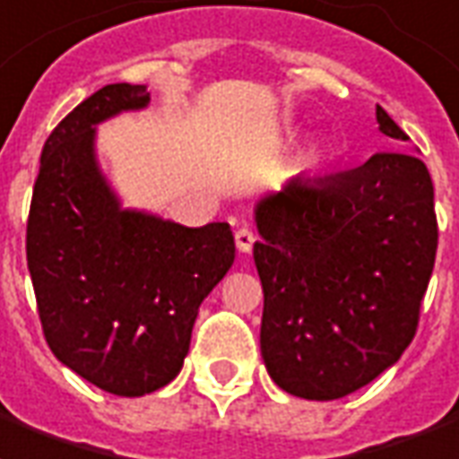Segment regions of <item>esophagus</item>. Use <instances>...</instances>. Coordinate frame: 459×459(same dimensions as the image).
<instances>
[{"mask_svg":"<svg viewBox=\"0 0 459 459\" xmlns=\"http://www.w3.org/2000/svg\"><path fill=\"white\" fill-rule=\"evenodd\" d=\"M255 243V233L247 229V226H240L236 230V247H238L240 253H250V247Z\"/></svg>","mask_w":459,"mask_h":459,"instance_id":"obj_1","label":"esophagus"}]
</instances>
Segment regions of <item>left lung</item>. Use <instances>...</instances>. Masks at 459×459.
<instances>
[{
    "instance_id": "1",
    "label": "left lung",
    "mask_w": 459,
    "mask_h": 459,
    "mask_svg": "<svg viewBox=\"0 0 459 459\" xmlns=\"http://www.w3.org/2000/svg\"><path fill=\"white\" fill-rule=\"evenodd\" d=\"M379 131L406 141L385 108ZM260 351L284 392L331 402L392 368L416 335L437 250L429 168L377 152L331 179L297 178L257 202Z\"/></svg>"
}]
</instances>
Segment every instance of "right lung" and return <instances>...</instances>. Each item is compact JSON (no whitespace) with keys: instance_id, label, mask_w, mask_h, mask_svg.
I'll use <instances>...</instances> for the list:
<instances>
[{"instance_id":"obj_1","label":"right lung","mask_w":459,"mask_h":459,"mask_svg":"<svg viewBox=\"0 0 459 459\" xmlns=\"http://www.w3.org/2000/svg\"><path fill=\"white\" fill-rule=\"evenodd\" d=\"M143 84H107L53 128L26 221V260L50 351L87 382L143 396L182 369L199 304L229 273V223L186 229L124 212L94 160V124L143 108Z\"/></svg>"}]
</instances>
